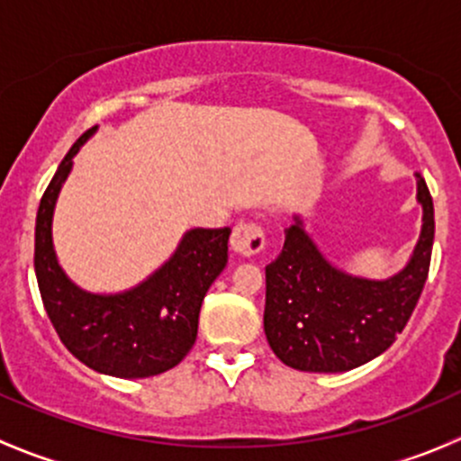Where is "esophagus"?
<instances>
[{
	"instance_id": "1",
	"label": "esophagus",
	"mask_w": 461,
	"mask_h": 461,
	"mask_svg": "<svg viewBox=\"0 0 461 461\" xmlns=\"http://www.w3.org/2000/svg\"><path fill=\"white\" fill-rule=\"evenodd\" d=\"M265 245H267L265 230L257 221H240L231 231V249L243 257H257L263 252Z\"/></svg>"
}]
</instances>
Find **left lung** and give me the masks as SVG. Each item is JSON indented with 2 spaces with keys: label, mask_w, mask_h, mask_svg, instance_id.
Wrapping results in <instances>:
<instances>
[{
  "label": "left lung",
  "mask_w": 461,
  "mask_h": 461,
  "mask_svg": "<svg viewBox=\"0 0 461 461\" xmlns=\"http://www.w3.org/2000/svg\"><path fill=\"white\" fill-rule=\"evenodd\" d=\"M424 227L411 263L388 281L348 276L328 263L296 218L281 254L265 267V337L303 373H346L388 350L420 301L430 267L435 209L417 176Z\"/></svg>",
  "instance_id": "1"
}]
</instances>
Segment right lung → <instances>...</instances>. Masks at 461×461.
Here are the masks:
<instances>
[{
  "label": "right lung",
  "mask_w": 461,
  "mask_h": 461,
  "mask_svg": "<svg viewBox=\"0 0 461 461\" xmlns=\"http://www.w3.org/2000/svg\"><path fill=\"white\" fill-rule=\"evenodd\" d=\"M93 131L95 127L68 149L40 201L35 221L37 285L59 341L73 357L97 373L142 379L167 373L192 350L204 294L227 265L231 230L187 231L169 263L124 294H88L73 285L55 258L50 221L73 156Z\"/></svg>",
  "instance_id": "right-lung-1"
}]
</instances>
